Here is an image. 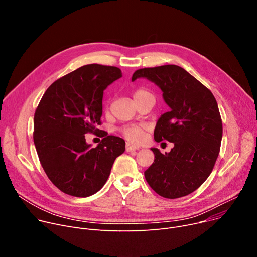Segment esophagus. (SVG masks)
I'll return each mask as SVG.
<instances>
[{
    "label": "esophagus",
    "instance_id": "1",
    "mask_svg": "<svg viewBox=\"0 0 257 257\" xmlns=\"http://www.w3.org/2000/svg\"><path fill=\"white\" fill-rule=\"evenodd\" d=\"M138 150V147L135 145H132L131 143H126V151L127 152H134Z\"/></svg>",
    "mask_w": 257,
    "mask_h": 257
}]
</instances>
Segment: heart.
<instances>
[{"label":"heart","instance_id":"obj_1","mask_svg":"<svg viewBox=\"0 0 257 257\" xmlns=\"http://www.w3.org/2000/svg\"><path fill=\"white\" fill-rule=\"evenodd\" d=\"M153 96L152 93L145 89L138 88L133 92V97L135 101H139L146 97ZM121 133L130 142L133 143H141L145 138V126L143 125H127L121 128Z\"/></svg>","mask_w":257,"mask_h":257}]
</instances>
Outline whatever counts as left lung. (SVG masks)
I'll return each mask as SVG.
<instances>
[{"mask_svg":"<svg viewBox=\"0 0 257 257\" xmlns=\"http://www.w3.org/2000/svg\"><path fill=\"white\" fill-rule=\"evenodd\" d=\"M147 78L163 92L170 110L157 122V143L174 144L170 153L158 149L153 164L145 171L151 188L161 197L181 198L195 192L212 172L222 138V121L212 92L174 64L137 69L132 81Z\"/></svg>","mask_w":257,"mask_h":257,"instance_id":"8db88e82","label":"left lung"}]
</instances>
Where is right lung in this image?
Listing matches in <instances>:
<instances>
[{
    "mask_svg": "<svg viewBox=\"0 0 257 257\" xmlns=\"http://www.w3.org/2000/svg\"><path fill=\"white\" fill-rule=\"evenodd\" d=\"M121 77L119 67L87 64L44 93L34 116V143L45 173L64 194L85 198L97 193L115 158L125 152L121 137L102 132L100 144L93 149L85 138L99 132L103 91Z\"/></svg>",
    "mask_w": 257,
    "mask_h": 257,
    "instance_id": "obj_1",
    "label": "right lung"
}]
</instances>
